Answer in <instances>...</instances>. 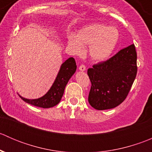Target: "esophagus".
<instances>
[{
  "label": "esophagus",
  "mask_w": 152,
  "mask_h": 152,
  "mask_svg": "<svg viewBox=\"0 0 152 152\" xmlns=\"http://www.w3.org/2000/svg\"><path fill=\"white\" fill-rule=\"evenodd\" d=\"M79 70H80V71H85L86 70V67H85V65H81V66H79Z\"/></svg>",
  "instance_id": "34e87169"
}]
</instances>
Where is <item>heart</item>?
I'll use <instances>...</instances> for the list:
<instances>
[{"label":"heart","instance_id":"heart-1","mask_svg":"<svg viewBox=\"0 0 152 152\" xmlns=\"http://www.w3.org/2000/svg\"><path fill=\"white\" fill-rule=\"evenodd\" d=\"M120 34L116 27L91 23L82 27L76 35H70L67 43L76 54H81L84 46L89 45L88 55L94 62L107 60L116 48Z\"/></svg>","mask_w":152,"mask_h":152}]
</instances>
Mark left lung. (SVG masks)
Returning a JSON list of instances; mask_svg holds the SVG:
<instances>
[{
    "mask_svg": "<svg viewBox=\"0 0 152 152\" xmlns=\"http://www.w3.org/2000/svg\"><path fill=\"white\" fill-rule=\"evenodd\" d=\"M91 89L89 104L98 110H110L126 98L137 75V53L134 44L122 49L104 62L87 70Z\"/></svg>",
    "mask_w": 152,
    "mask_h": 152,
    "instance_id": "8db88e82",
    "label": "left lung"
}]
</instances>
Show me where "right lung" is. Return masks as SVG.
Returning a JSON list of instances; mask_svg holds the SVG:
<instances>
[{"instance_id":"add662e5","label":"right lung","mask_w":152,"mask_h":152,"mask_svg":"<svg viewBox=\"0 0 152 152\" xmlns=\"http://www.w3.org/2000/svg\"><path fill=\"white\" fill-rule=\"evenodd\" d=\"M76 64L73 57H70L61 65L56 79L50 88L43 96L35 99H28L19 95L26 103L42 108H50L60 102L65 87L76 70Z\"/></svg>"}]
</instances>
